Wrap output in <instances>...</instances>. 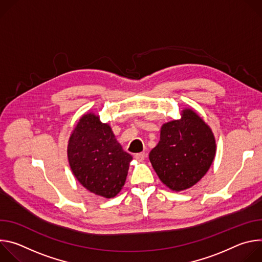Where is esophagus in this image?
<instances>
[{
    "instance_id": "1",
    "label": "esophagus",
    "mask_w": 262,
    "mask_h": 262,
    "mask_svg": "<svg viewBox=\"0 0 262 262\" xmlns=\"http://www.w3.org/2000/svg\"><path fill=\"white\" fill-rule=\"evenodd\" d=\"M146 158V154L145 152H141V154H136L135 155V159L139 162H143Z\"/></svg>"
}]
</instances>
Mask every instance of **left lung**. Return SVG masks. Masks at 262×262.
Masks as SVG:
<instances>
[{
	"mask_svg": "<svg viewBox=\"0 0 262 262\" xmlns=\"http://www.w3.org/2000/svg\"><path fill=\"white\" fill-rule=\"evenodd\" d=\"M214 156L215 140L210 127L195 111L184 108L181 119L163 124L160 142L149 160L162 182L180 192L206 174Z\"/></svg>",
	"mask_w": 262,
	"mask_h": 262,
	"instance_id": "8db88e82",
	"label": "left lung"
}]
</instances>
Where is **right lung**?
Instances as JSON below:
<instances>
[{
	"label": "right lung",
	"mask_w": 262,
	"mask_h": 262,
	"mask_svg": "<svg viewBox=\"0 0 262 262\" xmlns=\"http://www.w3.org/2000/svg\"><path fill=\"white\" fill-rule=\"evenodd\" d=\"M71 171L91 193L115 197L124 185L133 157L115 139L111 126L93 113L85 114L74 127L67 147Z\"/></svg>",
	"instance_id": "1"
}]
</instances>
